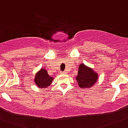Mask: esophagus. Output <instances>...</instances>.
Here are the masks:
<instances>
[{
  "mask_svg": "<svg viewBox=\"0 0 128 128\" xmlns=\"http://www.w3.org/2000/svg\"><path fill=\"white\" fill-rule=\"evenodd\" d=\"M61 74H66V72H61Z\"/></svg>",
  "mask_w": 128,
  "mask_h": 128,
  "instance_id": "obj_1",
  "label": "esophagus"
}]
</instances>
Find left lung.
<instances>
[{
  "instance_id": "obj_1",
  "label": "left lung",
  "mask_w": 128,
  "mask_h": 128,
  "mask_svg": "<svg viewBox=\"0 0 128 128\" xmlns=\"http://www.w3.org/2000/svg\"><path fill=\"white\" fill-rule=\"evenodd\" d=\"M98 79V74L96 71L84 64H80L76 80L78 86L82 89L92 87Z\"/></svg>"
}]
</instances>
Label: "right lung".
I'll use <instances>...</instances> for the list:
<instances>
[{
    "mask_svg": "<svg viewBox=\"0 0 128 128\" xmlns=\"http://www.w3.org/2000/svg\"><path fill=\"white\" fill-rule=\"evenodd\" d=\"M54 80L53 77L48 75L47 70L44 68H41L39 71L35 74L34 82L37 87L41 88H46L52 84V80Z\"/></svg>",
    "mask_w": 128,
    "mask_h": 128,
    "instance_id": "add662e5",
    "label": "right lung"
}]
</instances>
